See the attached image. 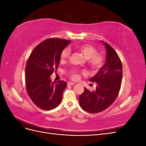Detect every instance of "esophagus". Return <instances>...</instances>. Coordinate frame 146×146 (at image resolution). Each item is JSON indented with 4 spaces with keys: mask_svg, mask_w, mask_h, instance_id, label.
Wrapping results in <instances>:
<instances>
[{
    "mask_svg": "<svg viewBox=\"0 0 146 146\" xmlns=\"http://www.w3.org/2000/svg\"><path fill=\"white\" fill-rule=\"evenodd\" d=\"M74 85H75V83L73 82H68V86H72Z\"/></svg>",
    "mask_w": 146,
    "mask_h": 146,
    "instance_id": "34e87169",
    "label": "esophagus"
}]
</instances>
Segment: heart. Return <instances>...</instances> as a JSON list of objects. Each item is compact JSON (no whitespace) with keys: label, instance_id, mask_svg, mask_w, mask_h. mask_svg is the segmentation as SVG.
<instances>
[{"label":"heart","instance_id":"1","mask_svg":"<svg viewBox=\"0 0 146 146\" xmlns=\"http://www.w3.org/2000/svg\"><path fill=\"white\" fill-rule=\"evenodd\" d=\"M76 49L80 52L84 57L88 60V63L93 69H99L103 66L104 63V56L103 55L98 53V50L91 44H83L78 46ZM70 51L69 48H64L61 53V59L65 60L69 57ZM70 76L74 80H78L80 77V74L76 70H73L70 72Z\"/></svg>","mask_w":146,"mask_h":146}]
</instances>
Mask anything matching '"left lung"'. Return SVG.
I'll return each mask as SVG.
<instances>
[{
    "label": "left lung",
    "instance_id": "1",
    "mask_svg": "<svg viewBox=\"0 0 146 146\" xmlns=\"http://www.w3.org/2000/svg\"><path fill=\"white\" fill-rule=\"evenodd\" d=\"M106 48L105 63L90 80L96 82V90L85 88L79 96L80 105L85 111L97 113L104 111L115 100L120 90L122 78L121 61L116 51L108 44L102 41Z\"/></svg>",
    "mask_w": 146,
    "mask_h": 146
}]
</instances>
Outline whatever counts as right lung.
Instances as JSON below:
<instances>
[{
    "instance_id": "1",
    "label": "right lung",
    "mask_w": 146,
    "mask_h": 146,
    "mask_svg": "<svg viewBox=\"0 0 146 146\" xmlns=\"http://www.w3.org/2000/svg\"><path fill=\"white\" fill-rule=\"evenodd\" d=\"M71 42L59 38H49L35 47L27 60L25 86L27 93L38 107L50 110L60 104L66 82H52L50 76L58 69L61 53Z\"/></svg>"
}]
</instances>
